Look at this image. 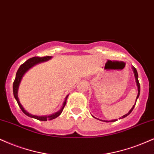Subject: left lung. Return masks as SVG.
I'll return each mask as SVG.
<instances>
[{
	"mask_svg": "<svg viewBox=\"0 0 154 154\" xmlns=\"http://www.w3.org/2000/svg\"><path fill=\"white\" fill-rule=\"evenodd\" d=\"M133 72H134V74H135L134 75H135V77H136V79L137 86H138V95H137V97H136V100H137V99H138V97H139V95H140V83H139V82H138V72H137V70H136V68L134 67V66H133ZM135 105H136V104H135L134 105H133L132 108H131V110L130 111H129V112H128L127 114H125V116H123V117H122V118H120H120H123L126 117V116H128V115L130 114L131 112H132V110H133V108H134ZM116 120H110V121H109V120H102V121H105V122H107V123H108V122H114V121H116Z\"/></svg>",
	"mask_w": 154,
	"mask_h": 154,
	"instance_id": "obj_1",
	"label": "left lung"
}]
</instances>
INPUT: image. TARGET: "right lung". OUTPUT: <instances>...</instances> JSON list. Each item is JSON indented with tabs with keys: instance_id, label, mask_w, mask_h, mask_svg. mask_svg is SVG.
Wrapping results in <instances>:
<instances>
[{
	"instance_id": "add662e5",
	"label": "right lung",
	"mask_w": 154,
	"mask_h": 154,
	"mask_svg": "<svg viewBox=\"0 0 154 154\" xmlns=\"http://www.w3.org/2000/svg\"><path fill=\"white\" fill-rule=\"evenodd\" d=\"M51 58V57L46 56V57H32V58H30V59H28L27 61H26V62H24L23 64H22L20 66V67L18 68V71H17V72H16V78H15L14 84H13V91H14V97H15V99L16 100V101H17L18 106L20 107V108H21V110L23 111V113L26 115V116H29V117L34 118H35V119H37L38 120H42V121H47V120L54 119V118L58 117L59 115L62 113L63 110H64V106H65L66 103V98H67V96H66L65 101H64V104H63V107H62V109L59 111V112H57L55 114H53V115H51V116H34V115H31L30 113H29L27 111H26L25 110H24V108L21 105V103H20L19 100H18V95H17L18 88V85H19V83H20V82H21V79L22 78V77H23L24 73H25V72H26L28 69H29L31 66L35 65V64H38V63L44 62V61H47Z\"/></svg>"
}]
</instances>
